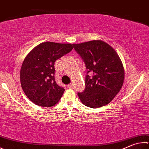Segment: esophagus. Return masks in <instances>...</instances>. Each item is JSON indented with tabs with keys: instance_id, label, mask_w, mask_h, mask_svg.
I'll use <instances>...</instances> for the list:
<instances>
[{
	"instance_id": "esophagus-1",
	"label": "esophagus",
	"mask_w": 149,
	"mask_h": 149,
	"mask_svg": "<svg viewBox=\"0 0 149 149\" xmlns=\"http://www.w3.org/2000/svg\"><path fill=\"white\" fill-rule=\"evenodd\" d=\"M67 87H68V88H72V87H73V84H72V83H70L69 85H67Z\"/></svg>"
}]
</instances>
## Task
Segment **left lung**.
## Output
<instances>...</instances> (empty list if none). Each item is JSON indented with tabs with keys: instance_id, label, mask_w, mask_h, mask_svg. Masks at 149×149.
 <instances>
[{
	"instance_id": "obj_1",
	"label": "left lung",
	"mask_w": 149,
	"mask_h": 149,
	"mask_svg": "<svg viewBox=\"0 0 149 149\" xmlns=\"http://www.w3.org/2000/svg\"><path fill=\"white\" fill-rule=\"evenodd\" d=\"M87 70L85 88L78 93L86 106L98 108L113 100L123 86L124 70L120 58L111 46L102 40L73 44ZM93 74L90 77L88 74Z\"/></svg>"
}]
</instances>
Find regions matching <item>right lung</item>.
I'll return each instance as SVG.
<instances>
[{
    "label": "right lung",
    "instance_id": "add662e5",
    "mask_svg": "<svg viewBox=\"0 0 149 149\" xmlns=\"http://www.w3.org/2000/svg\"><path fill=\"white\" fill-rule=\"evenodd\" d=\"M73 48L71 44L46 42L38 45L26 55L21 66L20 81L32 102L49 107L60 100L64 88L55 80V63Z\"/></svg>",
    "mask_w": 149,
    "mask_h": 149
}]
</instances>
